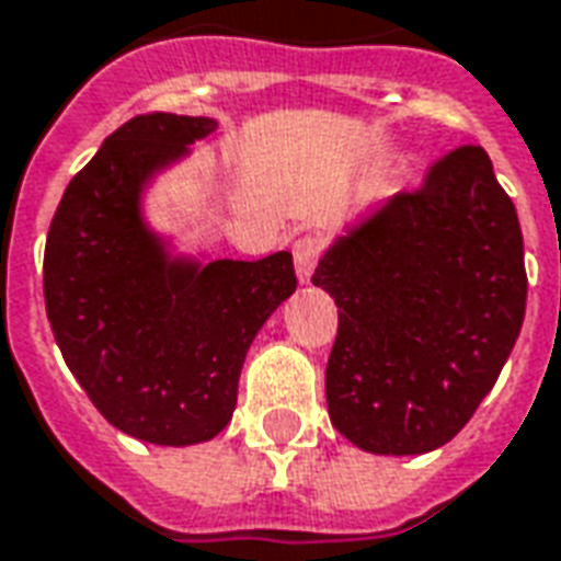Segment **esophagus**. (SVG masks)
I'll use <instances>...</instances> for the list:
<instances>
[{
  "instance_id": "esophagus-1",
  "label": "esophagus",
  "mask_w": 561,
  "mask_h": 561,
  "mask_svg": "<svg viewBox=\"0 0 561 561\" xmlns=\"http://www.w3.org/2000/svg\"><path fill=\"white\" fill-rule=\"evenodd\" d=\"M323 252V240L309 234V238H300L294 243V270H297V279L302 285H309L314 276V267H318V259Z\"/></svg>"
}]
</instances>
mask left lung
<instances>
[{
  "instance_id": "obj_1",
  "label": "left lung",
  "mask_w": 561,
  "mask_h": 561,
  "mask_svg": "<svg viewBox=\"0 0 561 561\" xmlns=\"http://www.w3.org/2000/svg\"><path fill=\"white\" fill-rule=\"evenodd\" d=\"M312 282L339 306L327 410L371 455H425L472 419L526 314L524 234L491 157L467 145L419 193L351 226Z\"/></svg>"
}]
</instances>
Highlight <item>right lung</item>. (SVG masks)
<instances>
[{
  "instance_id": "add662e5",
  "label": "right lung",
  "mask_w": 561,
  "mask_h": 561,
  "mask_svg": "<svg viewBox=\"0 0 561 561\" xmlns=\"http://www.w3.org/2000/svg\"><path fill=\"white\" fill-rule=\"evenodd\" d=\"M219 124L153 112L112 133L59 202L44 252L47 318L112 428L153 446L214 439L238 408L249 344L297 291L291 252H181L145 196Z\"/></svg>"
}]
</instances>
